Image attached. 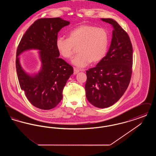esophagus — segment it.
Instances as JSON below:
<instances>
[{
	"label": "esophagus",
	"mask_w": 156,
	"mask_h": 156,
	"mask_svg": "<svg viewBox=\"0 0 156 156\" xmlns=\"http://www.w3.org/2000/svg\"><path fill=\"white\" fill-rule=\"evenodd\" d=\"M80 71H81V70H80V69H78V68L75 67V68H74V74H76L78 73Z\"/></svg>",
	"instance_id": "1"
}]
</instances>
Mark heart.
Instances as JSON below:
<instances>
[{"mask_svg": "<svg viewBox=\"0 0 156 156\" xmlns=\"http://www.w3.org/2000/svg\"><path fill=\"white\" fill-rule=\"evenodd\" d=\"M55 44L59 54L67 59L72 57L75 46L79 45V53L73 58L72 63L83 68L91 62L97 63L104 58L108 50L109 37L104 29L82 24L71 30L68 38L58 37Z\"/></svg>", "mask_w": 156, "mask_h": 156, "instance_id": "1", "label": "heart"}]
</instances>
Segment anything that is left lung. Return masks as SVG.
<instances>
[{
  "instance_id": "1",
  "label": "left lung",
  "mask_w": 156,
  "mask_h": 156,
  "mask_svg": "<svg viewBox=\"0 0 156 156\" xmlns=\"http://www.w3.org/2000/svg\"><path fill=\"white\" fill-rule=\"evenodd\" d=\"M112 25L111 44L108 52L97 66L86 71V97L99 108H108L118 102L130 81L133 47L129 35L115 20L102 19Z\"/></svg>"
}]
</instances>
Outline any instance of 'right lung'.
Wrapping results in <instances>:
<instances>
[{
  "label": "right lung",
  "mask_w": 156,
  "mask_h": 156,
  "mask_svg": "<svg viewBox=\"0 0 156 156\" xmlns=\"http://www.w3.org/2000/svg\"><path fill=\"white\" fill-rule=\"evenodd\" d=\"M69 24L59 17L39 19L26 31L17 47L16 67L20 88L30 103L40 109H51L59 104L63 89L73 74V67L58 57L55 44L59 30ZM31 49L40 50L42 63L41 71L34 76L25 73L18 57Z\"/></svg>",
  "instance_id": "right-lung-1"
}]
</instances>
